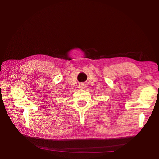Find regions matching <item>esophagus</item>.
Masks as SVG:
<instances>
[{
    "label": "esophagus",
    "mask_w": 159,
    "mask_h": 159,
    "mask_svg": "<svg viewBox=\"0 0 159 159\" xmlns=\"http://www.w3.org/2000/svg\"><path fill=\"white\" fill-rule=\"evenodd\" d=\"M80 89H85V87H86V85H84V84H80Z\"/></svg>",
    "instance_id": "obj_1"
}]
</instances>
